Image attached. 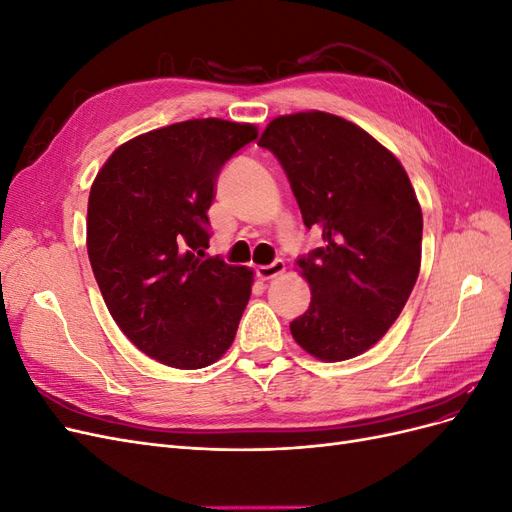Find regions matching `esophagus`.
<instances>
[{
	"label": "esophagus",
	"mask_w": 512,
	"mask_h": 512,
	"mask_svg": "<svg viewBox=\"0 0 512 512\" xmlns=\"http://www.w3.org/2000/svg\"><path fill=\"white\" fill-rule=\"evenodd\" d=\"M286 271V265H284V260H273L271 265H265V267H258L256 269V275L260 277V280H273V277H277V275H282Z\"/></svg>",
	"instance_id": "34e87169"
}]
</instances>
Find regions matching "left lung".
Masks as SVG:
<instances>
[{
	"instance_id": "8db88e82",
	"label": "left lung",
	"mask_w": 512,
	"mask_h": 512,
	"mask_svg": "<svg viewBox=\"0 0 512 512\" xmlns=\"http://www.w3.org/2000/svg\"><path fill=\"white\" fill-rule=\"evenodd\" d=\"M258 145L324 241L297 260L312 301L290 333L320 361L352 359L391 329L416 284L423 213L412 183L374 136L322 111L273 119Z\"/></svg>"
}]
</instances>
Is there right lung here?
Masks as SVG:
<instances>
[{
  "mask_svg": "<svg viewBox=\"0 0 512 512\" xmlns=\"http://www.w3.org/2000/svg\"><path fill=\"white\" fill-rule=\"evenodd\" d=\"M256 136L252 123H173L115 149L91 185L87 254L104 303L123 335L168 367L218 361L250 301L252 271L205 250L215 181Z\"/></svg>",
  "mask_w": 512,
  "mask_h": 512,
  "instance_id": "right-lung-1",
  "label": "right lung"
}]
</instances>
